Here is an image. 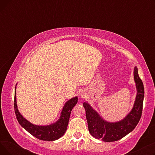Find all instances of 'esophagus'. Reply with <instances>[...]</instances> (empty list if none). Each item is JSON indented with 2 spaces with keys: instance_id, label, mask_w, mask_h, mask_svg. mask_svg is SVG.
<instances>
[{
  "instance_id": "34e87169",
  "label": "esophagus",
  "mask_w": 155,
  "mask_h": 155,
  "mask_svg": "<svg viewBox=\"0 0 155 155\" xmlns=\"http://www.w3.org/2000/svg\"><path fill=\"white\" fill-rule=\"evenodd\" d=\"M80 96H82V97H86V94L85 93V92H83V91H81L80 92Z\"/></svg>"
}]
</instances>
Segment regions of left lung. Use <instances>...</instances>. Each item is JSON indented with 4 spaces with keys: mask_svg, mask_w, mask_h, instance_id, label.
Masks as SVG:
<instances>
[{
    "mask_svg": "<svg viewBox=\"0 0 155 155\" xmlns=\"http://www.w3.org/2000/svg\"><path fill=\"white\" fill-rule=\"evenodd\" d=\"M134 79L137 95L133 107L131 112L120 121L110 123L104 120L87 102H84L88 131L96 139L105 142L116 141L131 133L139 123L143 110L144 91L136 67L134 68Z\"/></svg>",
    "mask_w": 155,
    "mask_h": 155,
    "instance_id": "8db88e82",
    "label": "left lung"
}]
</instances>
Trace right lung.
Returning <instances> with one entry per match:
<instances>
[{"instance_id":"obj_1","label":"right lung","mask_w":155,"mask_h":155,"mask_svg":"<svg viewBox=\"0 0 155 155\" xmlns=\"http://www.w3.org/2000/svg\"><path fill=\"white\" fill-rule=\"evenodd\" d=\"M17 85V84H16ZM16 86L15 87L14 106L17 118L20 125L31 134L40 140L51 141L58 140L67 131L70 114L73 107L78 102V97H75L64 104L61 112L60 119L50 125L38 126L31 123L24 118L19 112L16 102Z\"/></svg>"}]
</instances>
